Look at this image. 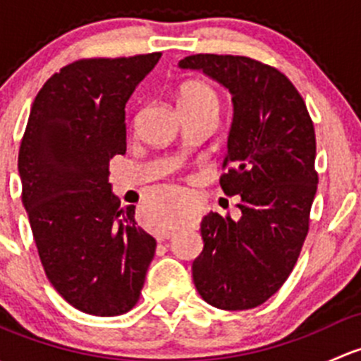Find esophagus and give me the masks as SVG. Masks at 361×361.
I'll list each match as a JSON object with an SVG mask.
<instances>
[{"label": "esophagus", "instance_id": "1", "mask_svg": "<svg viewBox=\"0 0 361 361\" xmlns=\"http://www.w3.org/2000/svg\"><path fill=\"white\" fill-rule=\"evenodd\" d=\"M169 232H164V234H159L157 235V241H166V239H169Z\"/></svg>", "mask_w": 361, "mask_h": 361}]
</instances>
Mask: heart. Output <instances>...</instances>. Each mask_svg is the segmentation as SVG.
Masks as SVG:
<instances>
[{
    "mask_svg": "<svg viewBox=\"0 0 361 361\" xmlns=\"http://www.w3.org/2000/svg\"><path fill=\"white\" fill-rule=\"evenodd\" d=\"M201 104H213L216 106L218 99L214 90L202 82H187L178 90V106H201ZM178 221L176 206L169 201H164L160 207L154 211V225L155 231H167L174 227Z\"/></svg>",
    "mask_w": 361,
    "mask_h": 361,
    "instance_id": "obj_1",
    "label": "heart"
}]
</instances>
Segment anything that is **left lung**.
<instances>
[{"instance_id":"1","label":"left lung","mask_w":361,"mask_h":361,"mask_svg":"<svg viewBox=\"0 0 361 361\" xmlns=\"http://www.w3.org/2000/svg\"><path fill=\"white\" fill-rule=\"evenodd\" d=\"M228 90L234 104L227 137V195L239 218L209 213L192 278L207 304L225 311L257 307L272 297L300 255L318 187L311 116L293 83L250 57L197 54L178 63Z\"/></svg>"}]
</instances>
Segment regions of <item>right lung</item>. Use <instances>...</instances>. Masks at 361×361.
Returning a JSON list of instances; mask_svg holds the SVG:
<instances>
[{
    "mask_svg": "<svg viewBox=\"0 0 361 361\" xmlns=\"http://www.w3.org/2000/svg\"><path fill=\"white\" fill-rule=\"evenodd\" d=\"M162 54L76 61L36 96L19 150L23 202L45 274L94 316L140 298L155 239L120 207L110 159L126 154V104Z\"/></svg>",
    "mask_w": 361,
    "mask_h": 361,
    "instance_id": "1",
    "label": "right lung"
}]
</instances>
